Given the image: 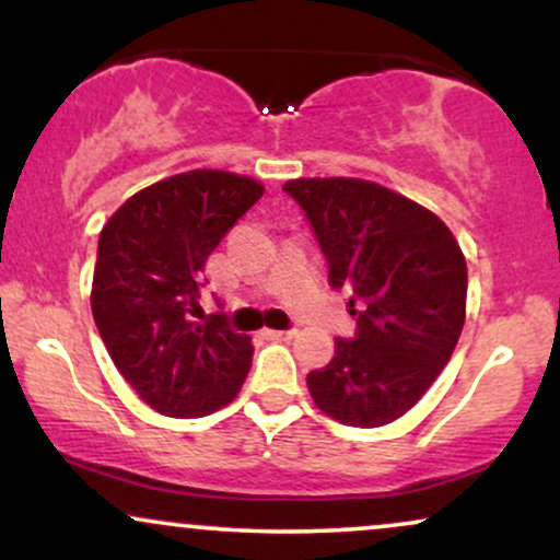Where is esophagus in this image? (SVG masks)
Segmentation results:
<instances>
[{
  "label": "esophagus",
  "mask_w": 560,
  "mask_h": 560,
  "mask_svg": "<svg viewBox=\"0 0 560 560\" xmlns=\"http://www.w3.org/2000/svg\"><path fill=\"white\" fill-rule=\"evenodd\" d=\"M292 334H294V331H281V329H266V331H262V337H266V339H289V337H292Z\"/></svg>",
  "instance_id": "34e87169"
}]
</instances>
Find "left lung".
<instances>
[{
  "instance_id": "left-lung-1",
  "label": "left lung",
  "mask_w": 560,
  "mask_h": 560,
  "mask_svg": "<svg viewBox=\"0 0 560 560\" xmlns=\"http://www.w3.org/2000/svg\"><path fill=\"white\" fill-rule=\"evenodd\" d=\"M284 191L311 223L329 284L350 292L355 337L307 374L326 416L374 429L400 419L445 369L466 318V258L408 197L361 178H298Z\"/></svg>"
}]
</instances>
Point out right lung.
<instances>
[{
  "mask_svg": "<svg viewBox=\"0 0 560 560\" xmlns=\"http://www.w3.org/2000/svg\"><path fill=\"white\" fill-rule=\"evenodd\" d=\"M262 197L253 178L189 171L126 199L96 244L92 313L113 363L158 413L195 419L240 395L253 339L205 316L210 253ZM221 305V302H218Z\"/></svg>",
  "mask_w": 560,
  "mask_h": 560,
  "instance_id": "obj_1",
  "label": "right lung"
}]
</instances>
